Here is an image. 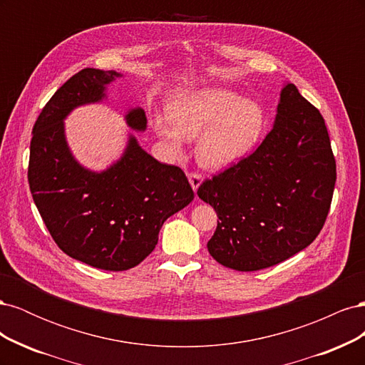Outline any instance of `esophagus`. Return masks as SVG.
<instances>
[{"instance_id": "1", "label": "esophagus", "mask_w": 365, "mask_h": 365, "mask_svg": "<svg viewBox=\"0 0 365 365\" xmlns=\"http://www.w3.org/2000/svg\"><path fill=\"white\" fill-rule=\"evenodd\" d=\"M187 176H189V182L192 185V189L196 192L197 189H200V185L202 182V176L196 172H190Z\"/></svg>"}]
</instances>
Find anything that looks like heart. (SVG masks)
Masks as SVG:
<instances>
[{"mask_svg": "<svg viewBox=\"0 0 365 365\" xmlns=\"http://www.w3.org/2000/svg\"><path fill=\"white\" fill-rule=\"evenodd\" d=\"M262 108L224 88L175 96L168 117H153V129L178 150L184 138L196 140V158L202 168L220 170L235 164L254 146L263 129Z\"/></svg>", "mask_w": 365, "mask_h": 365, "instance_id": "b5f03b06", "label": "heart"}]
</instances>
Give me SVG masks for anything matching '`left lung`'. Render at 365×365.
I'll return each instance as SVG.
<instances>
[{
    "label": "left lung",
    "instance_id": "8db88e82",
    "mask_svg": "<svg viewBox=\"0 0 365 365\" xmlns=\"http://www.w3.org/2000/svg\"><path fill=\"white\" fill-rule=\"evenodd\" d=\"M335 181L323 115L286 83L262 145L197 189L219 217L208 252L236 271H259L292 257L322 231Z\"/></svg>",
    "mask_w": 365,
    "mask_h": 365
}]
</instances>
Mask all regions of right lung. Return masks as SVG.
Wrapping results in <instances>:
<instances>
[{
  "label": "right lung",
  "mask_w": 365,
  "mask_h": 365,
  "mask_svg": "<svg viewBox=\"0 0 365 365\" xmlns=\"http://www.w3.org/2000/svg\"><path fill=\"white\" fill-rule=\"evenodd\" d=\"M120 76L83 68L70 77L43 106L30 141V192L53 240L70 257L105 271L137 267L155 248L164 220L195 197L180 168L150 157L132 135L106 170L93 172L73 157L65 117L77 106L102 102ZM125 118L134 130L146 129L141 108Z\"/></svg>",
  "instance_id": "add662e5"
}]
</instances>
